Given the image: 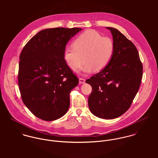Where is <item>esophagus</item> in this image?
<instances>
[{
    "label": "esophagus",
    "mask_w": 158,
    "mask_h": 158,
    "mask_svg": "<svg viewBox=\"0 0 158 158\" xmlns=\"http://www.w3.org/2000/svg\"><path fill=\"white\" fill-rule=\"evenodd\" d=\"M79 83L80 84H84L85 83V79L83 78H79Z\"/></svg>",
    "instance_id": "1"
}]
</instances>
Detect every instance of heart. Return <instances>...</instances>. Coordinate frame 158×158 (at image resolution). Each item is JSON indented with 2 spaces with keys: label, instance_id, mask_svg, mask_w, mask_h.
<instances>
[{
  "label": "heart",
  "instance_id": "obj_1",
  "mask_svg": "<svg viewBox=\"0 0 158 158\" xmlns=\"http://www.w3.org/2000/svg\"><path fill=\"white\" fill-rule=\"evenodd\" d=\"M72 47L65 48L63 58L73 72H77L83 61V72L89 73L106 68L113 57L114 44L111 38L88 30L77 36L72 42Z\"/></svg>",
  "mask_w": 158,
  "mask_h": 158
}]
</instances>
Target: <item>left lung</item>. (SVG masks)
<instances>
[{"mask_svg":"<svg viewBox=\"0 0 158 158\" xmlns=\"http://www.w3.org/2000/svg\"><path fill=\"white\" fill-rule=\"evenodd\" d=\"M106 28L113 35V57L106 68L86 82L92 88L88 98L91 113L113 119L130 108L140 85L143 66L134 44L117 29Z\"/></svg>","mask_w":158,"mask_h":158,"instance_id":"left-lung-1","label":"left lung"}]
</instances>
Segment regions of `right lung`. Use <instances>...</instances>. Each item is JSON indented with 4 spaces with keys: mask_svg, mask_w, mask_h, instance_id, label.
<instances>
[{
    "mask_svg": "<svg viewBox=\"0 0 158 158\" xmlns=\"http://www.w3.org/2000/svg\"><path fill=\"white\" fill-rule=\"evenodd\" d=\"M80 28H47L38 32L21 53L18 85L25 105L36 117L53 121L70 105V92L78 78L66 64L63 53Z\"/></svg>",
    "mask_w": 158,
    "mask_h": 158,
    "instance_id": "add662e5",
    "label": "right lung"
}]
</instances>
